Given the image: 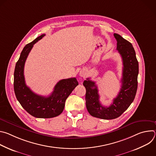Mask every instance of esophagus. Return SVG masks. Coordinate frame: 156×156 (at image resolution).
I'll return each instance as SVG.
<instances>
[{
	"label": "esophagus",
	"mask_w": 156,
	"mask_h": 156,
	"mask_svg": "<svg viewBox=\"0 0 156 156\" xmlns=\"http://www.w3.org/2000/svg\"><path fill=\"white\" fill-rule=\"evenodd\" d=\"M87 75V72H86V71H85V70H81L80 72V75L81 76H86Z\"/></svg>",
	"instance_id": "obj_1"
}]
</instances>
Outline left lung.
Wrapping results in <instances>:
<instances>
[{
	"mask_svg": "<svg viewBox=\"0 0 156 156\" xmlns=\"http://www.w3.org/2000/svg\"><path fill=\"white\" fill-rule=\"evenodd\" d=\"M116 39L117 50L123 61L122 87L113 103L109 107L102 105L99 101L98 87L95 82L87 78L83 82L86 88V108L93 117L111 120L120 117L129 107L134 100L138 87V75L139 72L138 62L132 44L120 35L114 33Z\"/></svg>",
	"mask_w": 156,
	"mask_h": 156,
	"instance_id": "1",
	"label": "left lung"
}]
</instances>
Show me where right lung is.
I'll return each instance as SVG.
<instances>
[{
  "instance_id": "obj_1",
  "label": "right lung",
  "mask_w": 156,
  "mask_h": 156,
  "mask_svg": "<svg viewBox=\"0 0 156 156\" xmlns=\"http://www.w3.org/2000/svg\"><path fill=\"white\" fill-rule=\"evenodd\" d=\"M44 36L43 34L27 44L21 51L15 65L13 86L17 100L27 112L36 118L49 119L57 117L63 112L66 98L78 83L76 78L61 80L55 86L52 94L48 97L35 94L27 86L24 76L26 60L34 44Z\"/></svg>"
}]
</instances>
